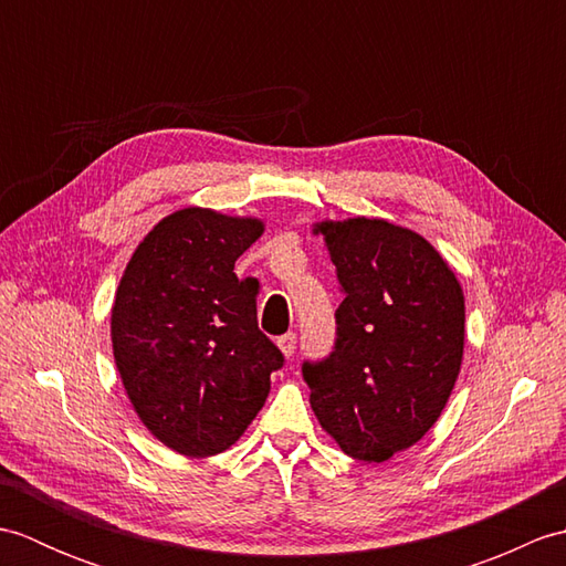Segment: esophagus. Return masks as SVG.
Masks as SVG:
<instances>
[{"label": "esophagus", "instance_id": "34e87169", "mask_svg": "<svg viewBox=\"0 0 566 566\" xmlns=\"http://www.w3.org/2000/svg\"><path fill=\"white\" fill-rule=\"evenodd\" d=\"M276 345H280V350H282L286 357H292L294 350H296V333H284L282 338L276 340Z\"/></svg>", "mask_w": 566, "mask_h": 566}]
</instances>
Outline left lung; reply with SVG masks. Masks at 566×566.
Returning a JSON list of instances; mask_svg holds the SVG:
<instances>
[{
    "label": "left lung",
    "instance_id": "left-lung-1",
    "mask_svg": "<svg viewBox=\"0 0 566 566\" xmlns=\"http://www.w3.org/2000/svg\"><path fill=\"white\" fill-rule=\"evenodd\" d=\"M343 302L328 357L302 365L311 408L345 454L384 462L436 423L460 375L464 296L426 238L381 219L326 221Z\"/></svg>",
    "mask_w": 566,
    "mask_h": 566
}]
</instances>
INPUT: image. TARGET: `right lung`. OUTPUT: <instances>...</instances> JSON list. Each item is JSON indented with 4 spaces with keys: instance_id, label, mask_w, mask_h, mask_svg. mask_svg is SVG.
I'll return each mask as SVG.
<instances>
[{
    "instance_id": "right-lung-1",
    "label": "right lung",
    "mask_w": 566,
    "mask_h": 566,
    "mask_svg": "<svg viewBox=\"0 0 566 566\" xmlns=\"http://www.w3.org/2000/svg\"><path fill=\"white\" fill-rule=\"evenodd\" d=\"M260 233L258 219L175 211L136 248L118 284V375L146 428L179 454L231 448L284 365L280 347L258 328V280L233 272Z\"/></svg>"
}]
</instances>
